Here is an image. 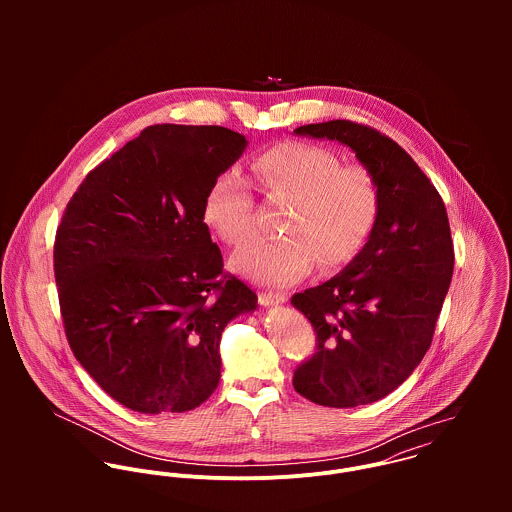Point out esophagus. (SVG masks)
<instances>
[{"label":"esophagus","instance_id":"1","mask_svg":"<svg viewBox=\"0 0 512 512\" xmlns=\"http://www.w3.org/2000/svg\"><path fill=\"white\" fill-rule=\"evenodd\" d=\"M258 301L262 305H278V303H286L288 301V295L286 293L278 292H258Z\"/></svg>","mask_w":512,"mask_h":512}]
</instances>
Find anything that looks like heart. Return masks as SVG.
<instances>
[{
    "instance_id": "b5f03b06",
    "label": "heart",
    "mask_w": 512,
    "mask_h": 512,
    "mask_svg": "<svg viewBox=\"0 0 512 512\" xmlns=\"http://www.w3.org/2000/svg\"><path fill=\"white\" fill-rule=\"evenodd\" d=\"M262 193L286 203L278 238H264L234 254L238 274L272 286L303 278L317 262L321 270L349 264L365 248L380 215V187L363 163H341L323 146L284 142L252 163ZM205 220L228 246L256 232V207L246 179L224 171L205 199Z\"/></svg>"
}]
</instances>
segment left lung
<instances>
[{"label":"left lung","mask_w":512,"mask_h":512,"mask_svg":"<svg viewBox=\"0 0 512 512\" xmlns=\"http://www.w3.org/2000/svg\"><path fill=\"white\" fill-rule=\"evenodd\" d=\"M295 134L351 147L380 187V215L359 256L292 297L317 335L293 388L319 406L355 408L396 390L430 349L453 276L449 220L426 173L378 130L331 120Z\"/></svg>","instance_id":"1"}]
</instances>
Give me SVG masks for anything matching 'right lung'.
<instances>
[{"label":"right lung","mask_w":512,"mask_h":512,"mask_svg":"<svg viewBox=\"0 0 512 512\" xmlns=\"http://www.w3.org/2000/svg\"><path fill=\"white\" fill-rule=\"evenodd\" d=\"M222 126L155 124L96 165L55 238L67 341L122 406L187 412L220 378V335L258 297L222 270L205 199L244 151Z\"/></svg>","instance_id":"1"}]
</instances>
